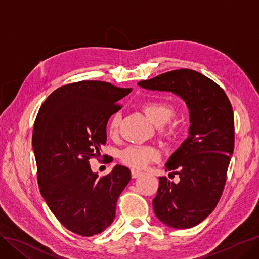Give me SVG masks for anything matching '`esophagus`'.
<instances>
[{"label":"esophagus","instance_id":"34e87169","mask_svg":"<svg viewBox=\"0 0 259 259\" xmlns=\"http://www.w3.org/2000/svg\"><path fill=\"white\" fill-rule=\"evenodd\" d=\"M131 173H132V178H137L138 176L142 175V171L137 169H132Z\"/></svg>","mask_w":259,"mask_h":259}]
</instances>
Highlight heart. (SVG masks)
<instances>
[{
	"mask_svg": "<svg viewBox=\"0 0 259 259\" xmlns=\"http://www.w3.org/2000/svg\"><path fill=\"white\" fill-rule=\"evenodd\" d=\"M144 111L148 119L155 125H163L167 123L174 114V107L167 101L164 100H150L144 105ZM119 127V114L114 113L111 115L108 122V133L114 135ZM160 152L152 146H139L130 145L122 149L120 152V159L126 165L143 169L148 164L158 160Z\"/></svg>",
	"mask_w": 259,
	"mask_h": 259,
	"instance_id": "heart-1",
	"label": "heart"
}]
</instances>
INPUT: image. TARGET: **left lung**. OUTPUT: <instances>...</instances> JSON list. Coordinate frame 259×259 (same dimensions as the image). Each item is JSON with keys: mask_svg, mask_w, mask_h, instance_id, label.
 I'll return each mask as SVG.
<instances>
[{"mask_svg": "<svg viewBox=\"0 0 259 259\" xmlns=\"http://www.w3.org/2000/svg\"><path fill=\"white\" fill-rule=\"evenodd\" d=\"M138 85L174 93L189 109V136L165 164V170L178 175L180 182L159 177L152 204L163 224L176 229L191 228L214 210L224 191L234 147L230 100L218 84L190 69L173 70Z\"/></svg>", "mask_w": 259, "mask_h": 259, "instance_id": "left-lung-1", "label": "left lung"}]
</instances>
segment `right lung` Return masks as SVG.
<instances>
[{
    "label": "right lung",
    "instance_id": "right-lung-1",
    "mask_svg": "<svg viewBox=\"0 0 259 259\" xmlns=\"http://www.w3.org/2000/svg\"><path fill=\"white\" fill-rule=\"evenodd\" d=\"M131 92L103 81L75 82L55 90L37 112L32 146L40 192L61 225L79 236H95L112 224L131 180L125 166L98 177L90 165L106 144L117 101Z\"/></svg>",
    "mask_w": 259,
    "mask_h": 259
}]
</instances>
